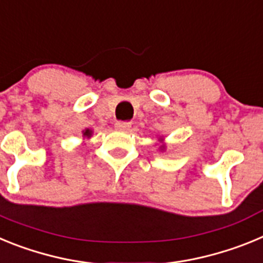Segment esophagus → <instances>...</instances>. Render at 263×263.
<instances>
[{
  "label": "esophagus",
  "mask_w": 263,
  "mask_h": 263,
  "mask_svg": "<svg viewBox=\"0 0 263 263\" xmlns=\"http://www.w3.org/2000/svg\"><path fill=\"white\" fill-rule=\"evenodd\" d=\"M130 126H132V124L127 122V121H117L115 124V127L120 132H126V130L130 129Z\"/></svg>",
  "instance_id": "esophagus-1"
}]
</instances>
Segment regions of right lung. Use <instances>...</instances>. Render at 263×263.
<instances>
[{"mask_svg":"<svg viewBox=\"0 0 263 263\" xmlns=\"http://www.w3.org/2000/svg\"><path fill=\"white\" fill-rule=\"evenodd\" d=\"M84 136H87V137H90V130H85Z\"/></svg>","mask_w":263,"mask_h":263,"instance_id":"right-lung-1","label":"right lung"}]
</instances>
